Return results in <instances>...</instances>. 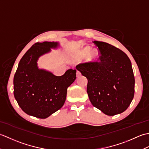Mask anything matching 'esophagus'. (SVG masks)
I'll list each match as a JSON object with an SVG mask.
<instances>
[{
	"label": "esophagus",
	"instance_id": "1",
	"mask_svg": "<svg viewBox=\"0 0 149 149\" xmlns=\"http://www.w3.org/2000/svg\"><path fill=\"white\" fill-rule=\"evenodd\" d=\"M76 76H77V77L81 76V73H80L79 71H77V72H76Z\"/></svg>",
	"mask_w": 149,
	"mask_h": 149
}]
</instances>
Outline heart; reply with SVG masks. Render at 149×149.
I'll list each match as a JSON object with an SVG mask.
<instances>
[{
	"instance_id": "1",
	"label": "heart",
	"mask_w": 149,
	"mask_h": 149,
	"mask_svg": "<svg viewBox=\"0 0 149 149\" xmlns=\"http://www.w3.org/2000/svg\"><path fill=\"white\" fill-rule=\"evenodd\" d=\"M78 55L81 58H85L87 56V59L89 61H95L99 58V52L98 50H93L91 51V48L90 47H84L79 50L78 52Z\"/></svg>"
}]
</instances>
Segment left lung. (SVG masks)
Segmentation results:
<instances>
[{
    "label": "left lung",
    "mask_w": 149,
    "mask_h": 149,
    "mask_svg": "<svg viewBox=\"0 0 149 149\" xmlns=\"http://www.w3.org/2000/svg\"><path fill=\"white\" fill-rule=\"evenodd\" d=\"M100 52L99 62L81 63L76 69L88 79L87 93L92 105L105 115L123 113L134 94V77L130 59L110 44L93 41Z\"/></svg>",
    "instance_id": "left-lung-1"
}]
</instances>
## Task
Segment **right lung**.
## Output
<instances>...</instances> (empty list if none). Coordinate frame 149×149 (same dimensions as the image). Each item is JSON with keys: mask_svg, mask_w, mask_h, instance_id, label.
<instances>
[{"mask_svg": "<svg viewBox=\"0 0 149 149\" xmlns=\"http://www.w3.org/2000/svg\"><path fill=\"white\" fill-rule=\"evenodd\" d=\"M60 47L59 42L36 43L23 56L14 76V96L27 115L46 118L64 105L68 86L76 79V70L56 76L38 66L40 57Z\"/></svg>", "mask_w": 149, "mask_h": 149, "instance_id": "1", "label": "right lung"}]
</instances>
